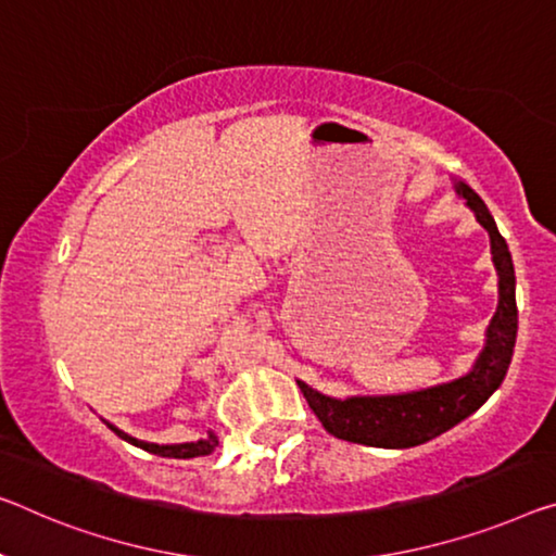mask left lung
<instances>
[{
	"mask_svg": "<svg viewBox=\"0 0 556 556\" xmlns=\"http://www.w3.org/2000/svg\"><path fill=\"white\" fill-rule=\"evenodd\" d=\"M452 181H455V191L465 201V206L475 213L477 224L490 236L492 263L497 270V311L486 326L484 345L475 365L459 378L422 390L400 392V395L330 397L298 380L307 405L318 415L323 427L338 440L386 450L425 445L477 413L502 386L509 370L517 343L515 263H511L509 245L502 238L480 193L463 178H452Z\"/></svg>",
	"mask_w": 556,
	"mask_h": 556,
	"instance_id": "left-lung-1",
	"label": "left lung"
}]
</instances>
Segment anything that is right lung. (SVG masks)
Masks as SVG:
<instances>
[{"instance_id":"1","label":"right lung","mask_w":556,"mask_h":556,"mask_svg":"<svg viewBox=\"0 0 556 556\" xmlns=\"http://www.w3.org/2000/svg\"><path fill=\"white\" fill-rule=\"evenodd\" d=\"M109 425L111 432H116L118 438L129 442L134 447H141L151 452V455H159V457H174V459H189V457H201V455H211L213 450L218 447V434L216 432H208V438L203 440H195V442H178V445H156V442H143V440H136L131 434H126L124 430H118L116 425Z\"/></svg>"}]
</instances>
